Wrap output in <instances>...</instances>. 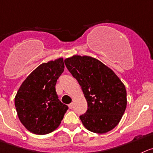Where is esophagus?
Wrapping results in <instances>:
<instances>
[{
    "instance_id": "1",
    "label": "esophagus",
    "mask_w": 153,
    "mask_h": 153,
    "mask_svg": "<svg viewBox=\"0 0 153 153\" xmlns=\"http://www.w3.org/2000/svg\"><path fill=\"white\" fill-rule=\"evenodd\" d=\"M73 106H74V104L72 103H72H70L69 105H68V107H69V109H72V108H73Z\"/></svg>"
}]
</instances>
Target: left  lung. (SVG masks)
<instances>
[{"mask_svg": "<svg viewBox=\"0 0 153 153\" xmlns=\"http://www.w3.org/2000/svg\"><path fill=\"white\" fill-rule=\"evenodd\" d=\"M64 62L88 102L86 113L80 116L85 128L105 134L115 128L127 106V91L122 81L110 68L94 57L73 55Z\"/></svg>", "mask_w": 153, "mask_h": 153, "instance_id": "obj_1", "label": "left lung"}]
</instances>
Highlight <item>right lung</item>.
Masks as SVG:
<instances>
[{"label":"right lung","mask_w":153,"mask_h":153,"mask_svg":"<svg viewBox=\"0 0 153 153\" xmlns=\"http://www.w3.org/2000/svg\"><path fill=\"white\" fill-rule=\"evenodd\" d=\"M64 68L62 57L41 64L17 91V115L25 128L35 134H48L55 131L68 109L58 99L55 87Z\"/></svg>","instance_id":"obj_1"}]
</instances>
